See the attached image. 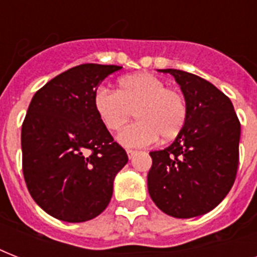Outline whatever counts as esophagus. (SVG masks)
<instances>
[{
  "instance_id": "34e87169",
  "label": "esophagus",
  "mask_w": 257,
  "mask_h": 257,
  "mask_svg": "<svg viewBox=\"0 0 257 257\" xmlns=\"http://www.w3.org/2000/svg\"><path fill=\"white\" fill-rule=\"evenodd\" d=\"M126 153H128L129 159H133V157L136 156L139 152H137V151H133V149H128V151H126Z\"/></svg>"
}]
</instances>
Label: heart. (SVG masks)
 Returning <instances> with one entry per match:
<instances>
[{"label": "heart", "mask_w": 257, "mask_h": 257, "mask_svg": "<svg viewBox=\"0 0 257 257\" xmlns=\"http://www.w3.org/2000/svg\"><path fill=\"white\" fill-rule=\"evenodd\" d=\"M101 121L109 131H120L133 116L136 122L118 135L125 147H147L159 139H175L187 120L188 106L180 90L168 88L164 80L152 73L125 76L118 81V90L101 88L94 96Z\"/></svg>", "instance_id": "heart-1"}]
</instances>
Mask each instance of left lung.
Returning a JSON list of instances; mask_svg holds the SVG:
<instances>
[{
    "label": "left lung",
    "mask_w": 257,
    "mask_h": 257,
    "mask_svg": "<svg viewBox=\"0 0 257 257\" xmlns=\"http://www.w3.org/2000/svg\"><path fill=\"white\" fill-rule=\"evenodd\" d=\"M187 100L183 129L168 148L151 152L148 191L157 207L177 219L201 216L231 191L239 165L240 121L231 100L211 82L177 69Z\"/></svg>",
    "instance_id": "left-lung-1"
}]
</instances>
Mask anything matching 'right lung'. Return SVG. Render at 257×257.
Masks as SVG:
<instances>
[{"label":"right lung","instance_id":"right-lung-1","mask_svg":"<svg viewBox=\"0 0 257 257\" xmlns=\"http://www.w3.org/2000/svg\"><path fill=\"white\" fill-rule=\"evenodd\" d=\"M117 65L82 64L38 89L21 129L22 172L30 196L56 219L82 223L112 199L113 180L128 163L96 108L101 81Z\"/></svg>","mask_w":257,"mask_h":257}]
</instances>
